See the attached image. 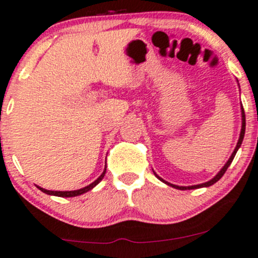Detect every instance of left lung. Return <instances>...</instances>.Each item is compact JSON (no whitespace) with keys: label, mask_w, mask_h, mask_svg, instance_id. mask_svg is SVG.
<instances>
[{"label":"left lung","mask_w":258,"mask_h":258,"mask_svg":"<svg viewBox=\"0 0 258 258\" xmlns=\"http://www.w3.org/2000/svg\"><path fill=\"white\" fill-rule=\"evenodd\" d=\"M239 88H240V87H239ZM245 127H246V121H245V112H244V107H242V105H241V131H240V137H239V141H237V143H236V147H235L234 152L231 153L230 158H229L228 161H226V163L224 164V166H223V168L220 169V171L218 172V174L216 175V176L213 177V179H212V180H209V181H207V182H203V183H200V185H194V186H177V185H172V183L168 182V181H165V180H164V179H161V177H160L159 175H158L157 172H155V171H153V172H154V175H155V176H157L158 179H159V180L161 181V182L166 183V185L171 186V187H174V188H177V189H195V188H201V187H209V186L214 185V183H216L218 180H220V179H222V176H223V175L225 174L226 169H228L229 166H230V164H231V161H233V159H234L235 154H236V152L239 151V148H240V147H241L242 140H244V136H245Z\"/></svg>","instance_id":"left-lung-1"}]
</instances>
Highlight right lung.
<instances>
[{"label":"right lung","instance_id":"add662e5","mask_svg":"<svg viewBox=\"0 0 258 258\" xmlns=\"http://www.w3.org/2000/svg\"><path fill=\"white\" fill-rule=\"evenodd\" d=\"M105 172H106V166H105V169H104L103 174H101L100 176H99L98 179L94 181V182H92V183H90V185H88V186H86V187H83V188L75 189V191H50V189H45V188L40 187V186H36V187L40 189V191L44 192V194L50 195V196H57V197H76V196H79V195L86 194V192L90 191V189H92V188H94L95 186H97L98 183L100 182V181L104 179V176H105Z\"/></svg>","mask_w":258,"mask_h":258}]
</instances>
